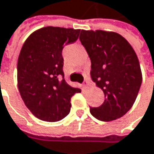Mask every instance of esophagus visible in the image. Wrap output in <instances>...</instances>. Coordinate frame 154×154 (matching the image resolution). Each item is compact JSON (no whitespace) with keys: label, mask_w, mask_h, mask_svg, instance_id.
I'll return each mask as SVG.
<instances>
[{"label":"esophagus","mask_w":154,"mask_h":154,"mask_svg":"<svg viewBox=\"0 0 154 154\" xmlns=\"http://www.w3.org/2000/svg\"><path fill=\"white\" fill-rule=\"evenodd\" d=\"M88 86H90V82L88 81H85L83 82V87L85 88H88Z\"/></svg>","instance_id":"34e87169"}]
</instances>
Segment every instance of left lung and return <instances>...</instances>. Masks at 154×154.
<instances>
[{
	"label": "left lung",
	"mask_w": 154,
	"mask_h": 154,
	"mask_svg": "<svg viewBox=\"0 0 154 154\" xmlns=\"http://www.w3.org/2000/svg\"><path fill=\"white\" fill-rule=\"evenodd\" d=\"M80 41L91 60V78L105 94L103 104L90 112L101 121L119 119L131 109L141 86L137 54L115 32L81 30Z\"/></svg>",
	"instance_id": "left-lung-1"
}]
</instances>
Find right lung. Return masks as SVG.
<instances>
[{
    "label": "right lung",
    "instance_id": "obj_1",
    "mask_svg": "<svg viewBox=\"0 0 154 154\" xmlns=\"http://www.w3.org/2000/svg\"><path fill=\"white\" fill-rule=\"evenodd\" d=\"M81 29L45 27L28 36L20 53L17 81L20 96L36 118L59 121L69 113L71 98L80 88L66 83L63 73L64 45L77 41Z\"/></svg>",
    "mask_w": 154,
    "mask_h": 154
}]
</instances>
